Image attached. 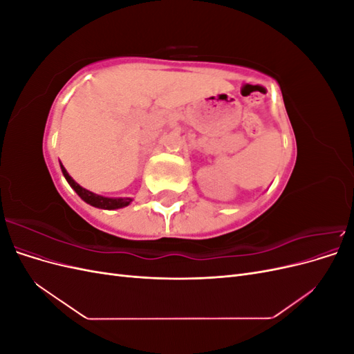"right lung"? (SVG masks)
I'll return each mask as SVG.
<instances>
[{
  "instance_id": "obj_1",
  "label": "right lung",
  "mask_w": 354,
  "mask_h": 354,
  "mask_svg": "<svg viewBox=\"0 0 354 354\" xmlns=\"http://www.w3.org/2000/svg\"><path fill=\"white\" fill-rule=\"evenodd\" d=\"M60 168H62V173L63 176H65V178L68 180V183L71 185V187L77 192L78 196L85 201L87 203H90V205L95 207V208H102V209H118V208H124L127 205H130L131 203V198H104V196H100V195H95L93 194V192L87 190L81 187L77 181H75L68 171L65 169V167H63L60 164Z\"/></svg>"
}]
</instances>
